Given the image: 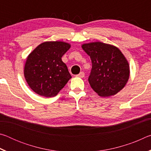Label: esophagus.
I'll return each instance as SVG.
<instances>
[{"mask_svg": "<svg viewBox=\"0 0 151 151\" xmlns=\"http://www.w3.org/2000/svg\"><path fill=\"white\" fill-rule=\"evenodd\" d=\"M76 76H77V77H80V78H83L84 76H85V73H84V72H81L78 74V75H76Z\"/></svg>", "mask_w": 151, "mask_h": 151, "instance_id": "esophagus-1", "label": "esophagus"}]
</instances>
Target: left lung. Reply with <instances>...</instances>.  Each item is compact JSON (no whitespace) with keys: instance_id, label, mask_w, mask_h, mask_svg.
<instances>
[{"instance_id":"left-lung-1","label":"left lung","mask_w":151,"mask_h":151,"mask_svg":"<svg viewBox=\"0 0 151 151\" xmlns=\"http://www.w3.org/2000/svg\"><path fill=\"white\" fill-rule=\"evenodd\" d=\"M81 47L92 61L88 82L94 92L100 96L109 97L121 91L130 76L129 63L121 50L99 41L85 43Z\"/></svg>"}]
</instances>
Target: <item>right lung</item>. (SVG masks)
I'll return each instance as SVG.
<instances>
[{"label": "right lung", "mask_w": 151, "mask_h": 151, "mask_svg": "<svg viewBox=\"0 0 151 151\" xmlns=\"http://www.w3.org/2000/svg\"><path fill=\"white\" fill-rule=\"evenodd\" d=\"M70 46L63 41L44 42L28 56L24 75L35 93L48 98L57 96L71 78L61 58Z\"/></svg>", "instance_id": "right-lung-1"}]
</instances>
